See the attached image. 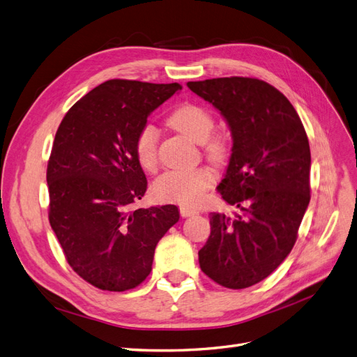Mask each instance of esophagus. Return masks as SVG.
<instances>
[{
    "label": "esophagus",
    "instance_id": "1",
    "mask_svg": "<svg viewBox=\"0 0 357 357\" xmlns=\"http://www.w3.org/2000/svg\"><path fill=\"white\" fill-rule=\"evenodd\" d=\"M180 214L183 215V218H190V215L198 214V210L190 208V207H185V205H181V207H180Z\"/></svg>",
    "mask_w": 357,
    "mask_h": 357
}]
</instances>
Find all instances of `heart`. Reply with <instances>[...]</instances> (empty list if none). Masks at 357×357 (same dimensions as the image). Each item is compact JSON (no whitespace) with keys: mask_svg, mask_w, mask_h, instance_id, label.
<instances>
[{"mask_svg":"<svg viewBox=\"0 0 357 357\" xmlns=\"http://www.w3.org/2000/svg\"><path fill=\"white\" fill-rule=\"evenodd\" d=\"M168 123L176 131L185 134L195 143L204 144L205 155L210 160L220 164L229 153L228 143L222 137H213L214 117L199 104L185 102L171 112ZM158 129L146 123L138 129L134 138V155L144 171L158 168ZM213 183V174L207 168L168 171L153 183V195L162 202L180 205H197Z\"/></svg>","mask_w":357,"mask_h":357,"instance_id":"obj_1","label":"heart"}]
</instances>
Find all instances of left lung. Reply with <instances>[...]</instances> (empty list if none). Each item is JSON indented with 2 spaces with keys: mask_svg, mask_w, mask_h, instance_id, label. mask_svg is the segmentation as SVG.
I'll use <instances>...</instances> for the list:
<instances>
[{
  "mask_svg": "<svg viewBox=\"0 0 357 357\" xmlns=\"http://www.w3.org/2000/svg\"><path fill=\"white\" fill-rule=\"evenodd\" d=\"M228 122L232 153L218 190L241 213H210L211 234L198 252L205 275L228 289L262 282L298 238L310 204V144L286 96L252 77L189 82Z\"/></svg>",
  "mask_w": 357,
  "mask_h": 357,
  "instance_id": "left-lung-1",
  "label": "left lung"
}]
</instances>
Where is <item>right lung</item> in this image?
Instances as JSON below:
<instances>
[{
    "instance_id": "add662e5",
    "label": "right lung",
    "mask_w": 357,
    "mask_h": 357,
    "mask_svg": "<svg viewBox=\"0 0 357 357\" xmlns=\"http://www.w3.org/2000/svg\"><path fill=\"white\" fill-rule=\"evenodd\" d=\"M181 89L113 79L63 116L47 164L49 222L70 266L101 290L123 291L152 271L155 248L178 222L176 205L132 208L147 189L134 138Z\"/></svg>"
}]
</instances>
